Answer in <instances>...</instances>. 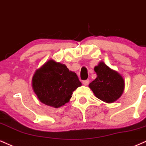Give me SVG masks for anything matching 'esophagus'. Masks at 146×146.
<instances>
[{"label":"esophagus","mask_w":146,"mask_h":146,"mask_svg":"<svg viewBox=\"0 0 146 146\" xmlns=\"http://www.w3.org/2000/svg\"><path fill=\"white\" fill-rule=\"evenodd\" d=\"M89 83H90V80H83V84L85 86H86V85H87L89 84Z\"/></svg>","instance_id":"esophagus-1"}]
</instances>
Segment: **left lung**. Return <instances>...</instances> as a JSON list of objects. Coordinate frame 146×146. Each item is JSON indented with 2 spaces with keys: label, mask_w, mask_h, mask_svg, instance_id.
<instances>
[{
  "label": "left lung",
  "mask_w": 146,
  "mask_h": 146,
  "mask_svg": "<svg viewBox=\"0 0 146 146\" xmlns=\"http://www.w3.org/2000/svg\"><path fill=\"white\" fill-rule=\"evenodd\" d=\"M97 77L89 85L95 96L107 103H113L122 95L125 82L123 77L115 70L100 61L95 66Z\"/></svg>",
  "instance_id": "left-lung-1"
}]
</instances>
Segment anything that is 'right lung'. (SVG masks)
<instances>
[{"instance_id": "obj_1", "label": "right lung", "mask_w": 146, "mask_h": 146, "mask_svg": "<svg viewBox=\"0 0 146 146\" xmlns=\"http://www.w3.org/2000/svg\"><path fill=\"white\" fill-rule=\"evenodd\" d=\"M81 85L76 73L53 59L36 70L32 78L33 90L38 100L54 108L68 103L74 91Z\"/></svg>"}]
</instances>
